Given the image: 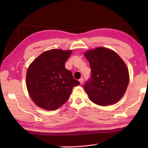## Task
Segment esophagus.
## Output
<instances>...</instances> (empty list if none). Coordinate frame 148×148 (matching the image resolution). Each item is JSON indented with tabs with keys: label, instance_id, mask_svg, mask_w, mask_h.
<instances>
[{
	"label": "esophagus",
	"instance_id": "34e87169",
	"mask_svg": "<svg viewBox=\"0 0 148 148\" xmlns=\"http://www.w3.org/2000/svg\"><path fill=\"white\" fill-rule=\"evenodd\" d=\"M79 81L80 84H82L83 83V82H84V79H83V78H81V79L79 80Z\"/></svg>",
	"mask_w": 148,
	"mask_h": 148
}]
</instances>
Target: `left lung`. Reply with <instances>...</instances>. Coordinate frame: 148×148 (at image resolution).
<instances>
[{
  "instance_id": "8db88e82",
  "label": "left lung",
  "mask_w": 148,
  "mask_h": 148,
  "mask_svg": "<svg viewBox=\"0 0 148 148\" xmlns=\"http://www.w3.org/2000/svg\"><path fill=\"white\" fill-rule=\"evenodd\" d=\"M84 55L92 70L91 79L84 86L91 101L101 106L118 102L129 83L124 61L114 51L103 47L89 49Z\"/></svg>"
}]
</instances>
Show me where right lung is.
<instances>
[{"label": "right lung", "mask_w": 148, "mask_h": 148, "mask_svg": "<svg viewBox=\"0 0 148 148\" xmlns=\"http://www.w3.org/2000/svg\"><path fill=\"white\" fill-rule=\"evenodd\" d=\"M72 50L52 49L43 52L29 66L26 85L30 98L39 108L53 111L67 101L73 87L80 84L65 63Z\"/></svg>", "instance_id": "1"}]
</instances>
